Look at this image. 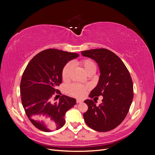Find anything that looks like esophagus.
Segmentation results:
<instances>
[{"mask_svg": "<svg viewBox=\"0 0 155 155\" xmlns=\"http://www.w3.org/2000/svg\"><path fill=\"white\" fill-rule=\"evenodd\" d=\"M83 102V100H76V103L77 104H80V103H82Z\"/></svg>", "mask_w": 155, "mask_h": 155, "instance_id": "obj_1", "label": "esophagus"}]
</instances>
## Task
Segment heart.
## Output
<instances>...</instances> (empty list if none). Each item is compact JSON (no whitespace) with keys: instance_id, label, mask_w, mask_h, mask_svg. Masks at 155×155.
<instances>
[{"instance_id":"1","label":"heart","mask_w":155,"mask_h":155,"mask_svg":"<svg viewBox=\"0 0 155 155\" xmlns=\"http://www.w3.org/2000/svg\"><path fill=\"white\" fill-rule=\"evenodd\" d=\"M78 64L81 67L85 72L88 75H92L97 70V64L93 60L90 59H82L78 62ZM73 70V65L71 63H68L63 67L61 76L63 81H68ZM89 89L88 86L73 84L68 88V92L70 95L77 97H81L85 96L87 91Z\"/></svg>"}]
</instances>
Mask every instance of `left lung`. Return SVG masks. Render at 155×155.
Instances as JSON below:
<instances>
[{
  "instance_id": "obj_1",
  "label": "left lung",
  "mask_w": 155,
  "mask_h": 155,
  "mask_svg": "<svg viewBox=\"0 0 155 155\" xmlns=\"http://www.w3.org/2000/svg\"><path fill=\"white\" fill-rule=\"evenodd\" d=\"M81 54L94 60L101 72L89 97H104L98 106L92 100L85 101L88 110L83 114L84 120L96 131H109L122 122L129 110L134 96L132 79L122 61L109 50L92 49L82 51Z\"/></svg>"
}]
</instances>
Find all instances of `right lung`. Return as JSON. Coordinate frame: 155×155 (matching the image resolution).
I'll return each mask as SVG.
<instances>
[{"mask_svg":"<svg viewBox=\"0 0 155 155\" xmlns=\"http://www.w3.org/2000/svg\"><path fill=\"white\" fill-rule=\"evenodd\" d=\"M76 53L50 48L35 55L23 72L20 85L21 101L28 118L45 132L58 130L65 124L67 111L74 106L73 97L57 89L62 83L61 72ZM60 96L58 101L57 95Z\"/></svg>","mask_w":155,"mask_h":155,"instance_id":"obj_1","label":"right lung"}]
</instances>
